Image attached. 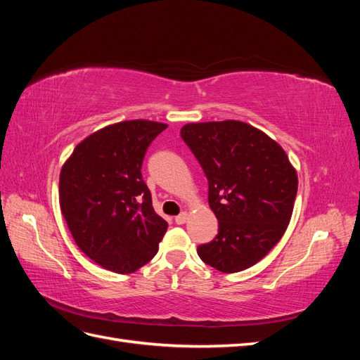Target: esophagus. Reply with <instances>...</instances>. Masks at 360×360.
Segmentation results:
<instances>
[{
    "mask_svg": "<svg viewBox=\"0 0 360 360\" xmlns=\"http://www.w3.org/2000/svg\"><path fill=\"white\" fill-rule=\"evenodd\" d=\"M186 221H188V213L186 212H181L179 216H176V224H179V225H183Z\"/></svg>",
    "mask_w": 360,
    "mask_h": 360,
    "instance_id": "34e87169",
    "label": "esophagus"
}]
</instances>
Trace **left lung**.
<instances>
[{
  "label": "left lung",
  "instance_id": "left-lung-1",
  "mask_svg": "<svg viewBox=\"0 0 360 360\" xmlns=\"http://www.w3.org/2000/svg\"><path fill=\"white\" fill-rule=\"evenodd\" d=\"M181 138L209 181V204L219 230L198 246L205 264L236 274L257 264L291 219L297 174L282 147L243 122L191 123Z\"/></svg>",
  "mask_w": 360,
  "mask_h": 360
}]
</instances>
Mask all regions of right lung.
<instances>
[{"label":"right lung","mask_w":360,"mask_h":360,"mask_svg":"<svg viewBox=\"0 0 360 360\" xmlns=\"http://www.w3.org/2000/svg\"><path fill=\"white\" fill-rule=\"evenodd\" d=\"M167 124L130 120L76 146L60 174V205L82 252L115 274H134L158 254L168 224L156 214L141 167Z\"/></svg>","instance_id":"right-lung-1"}]
</instances>
